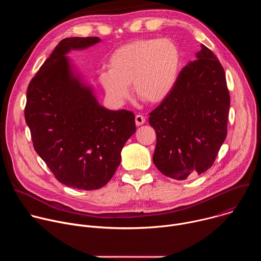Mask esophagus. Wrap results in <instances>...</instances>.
Segmentation results:
<instances>
[{
    "label": "esophagus",
    "instance_id": "1",
    "mask_svg": "<svg viewBox=\"0 0 261 261\" xmlns=\"http://www.w3.org/2000/svg\"><path fill=\"white\" fill-rule=\"evenodd\" d=\"M135 123H136V126H141L145 123V118L142 115H137L135 117Z\"/></svg>",
    "mask_w": 261,
    "mask_h": 261
}]
</instances>
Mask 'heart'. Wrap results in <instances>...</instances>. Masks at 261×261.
<instances>
[{"mask_svg":"<svg viewBox=\"0 0 261 261\" xmlns=\"http://www.w3.org/2000/svg\"><path fill=\"white\" fill-rule=\"evenodd\" d=\"M99 81L109 100L123 104L130 96L159 104L173 91L181 69V53L170 39H137L118 47Z\"/></svg>","mask_w":261,"mask_h":261,"instance_id":"1","label":"heart"}]
</instances>
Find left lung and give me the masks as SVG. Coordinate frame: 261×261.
<instances>
[{"mask_svg":"<svg viewBox=\"0 0 261 261\" xmlns=\"http://www.w3.org/2000/svg\"><path fill=\"white\" fill-rule=\"evenodd\" d=\"M196 58L148 118L157 137L154 164L178 180L211 168L227 135L230 96L224 69L203 44Z\"/></svg>","mask_w":261,"mask_h":261,"instance_id":"1","label":"left lung"}]
</instances>
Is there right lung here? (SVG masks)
<instances>
[{"label":"right lung","instance_id":"1","mask_svg":"<svg viewBox=\"0 0 261 261\" xmlns=\"http://www.w3.org/2000/svg\"><path fill=\"white\" fill-rule=\"evenodd\" d=\"M99 41L98 37L60 41L30 82L24 107L36 153L60 182L87 191L102 188L114 176L122 148L136 130L132 111L99 105L65 56Z\"/></svg>","mask_w":261,"mask_h":261}]
</instances>
